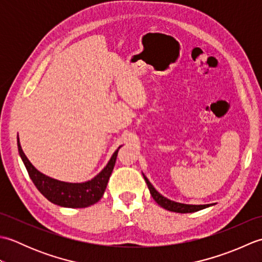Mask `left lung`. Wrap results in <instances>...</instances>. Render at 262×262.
<instances>
[{
  "mask_svg": "<svg viewBox=\"0 0 262 262\" xmlns=\"http://www.w3.org/2000/svg\"><path fill=\"white\" fill-rule=\"evenodd\" d=\"M144 180H145L146 185L148 187L149 193L152 194L153 199L157 202L161 207L170 210V211H174V213H181V214H186V213H193V211H198L205 209L207 207H210V206H214L215 204H207V205H190V204H182V203H177L174 200H171L169 198L164 197L163 194H161L157 189L154 188V186L152 185L149 180L146 178V176L143 173Z\"/></svg>",
  "mask_w": 262,
  "mask_h": 262,
  "instance_id": "8db88e82",
  "label": "left lung"
}]
</instances>
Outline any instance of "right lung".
<instances>
[{
	"label": "right lung",
	"mask_w": 262,
	"mask_h": 262,
	"mask_svg": "<svg viewBox=\"0 0 262 262\" xmlns=\"http://www.w3.org/2000/svg\"><path fill=\"white\" fill-rule=\"evenodd\" d=\"M113 154L107 165L94 176L91 180L83 182H66L48 177L38 171L32 165L26 154L22 151L19 135H18V149L20 158L24 162L26 169L29 173L30 179L35 183L37 189L45 196L49 202L69 208H84L98 203L102 198L105 188H107L109 178L117 160L119 148Z\"/></svg>",
	"instance_id": "obj_1"
}]
</instances>
